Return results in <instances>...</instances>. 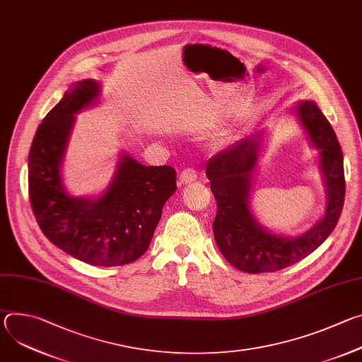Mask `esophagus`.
Returning a JSON list of instances; mask_svg holds the SVG:
<instances>
[{
    "label": "esophagus",
    "instance_id": "esophagus-1",
    "mask_svg": "<svg viewBox=\"0 0 362 362\" xmlns=\"http://www.w3.org/2000/svg\"><path fill=\"white\" fill-rule=\"evenodd\" d=\"M196 179H197V173L193 169H185L179 176V183L186 186L196 182Z\"/></svg>",
    "mask_w": 362,
    "mask_h": 362
}]
</instances>
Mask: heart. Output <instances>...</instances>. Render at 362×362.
I'll return each instance as SVG.
<instances>
[{"label": "heart", "instance_id": "heart-1", "mask_svg": "<svg viewBox=\"0 0 362 362\" xmlns=\"http://www.w3.org/2000/svg\"><path fill=\"white\" fill-rule=\"evenodd\" d=\"M236 139H238V136L226 134V136H223V137L221 139V143H230V141H233V140H236Z\"/></svg>", "mask_w": 362, "mask_h": 362}]
</instances>
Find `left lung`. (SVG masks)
<instances>
[{
    "label": "left lung",
    "mask_w": 362,
    "mask_h": 362,
    "mask_svg": "<svg viewBox=\"0 0 362 362\" xmlns=\"http://www.w3.org/2000/svg\"><path fill=\"white\" fill-rule=\"evenodd\" d=\"M309 143L320 150V172L327 202L322 218L298 236L268 230L255 218L250 190L264 150V133L245 137L206 163V176L218 203L214 221L216 245L226 261L247 274L275 272L288 268L320 247L334 230L344 204L345 180L341 146L327 117L314 101H298L289 110Z\"/></svg>",
    "instance_id": "obj_1"
}]
</instances>
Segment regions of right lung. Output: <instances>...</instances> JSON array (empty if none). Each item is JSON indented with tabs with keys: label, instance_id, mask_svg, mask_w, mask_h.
Listing matches in <instances>:
<instances>
[{
	"label": "right lung",
	"instance_id": "1",
	"mask_svg": "<svg viewBox=\"0 0 362 362\" xmlns=\"http://www.w3.org/2000/svg\"><path fill=\"white\" fill-rule=\"evenodd\" d=\"M100 93L95 80L76 81L42 119L28 154V194L51 243L88 265L120 267L147 250L163 206L176 192V172L143 166L123 151L100 194L73 196L66 190L62 165L76 115L93 107Z\"/></svg>",
	"mask_w": 362,
	"mask_h": 362
}]
</instances>
